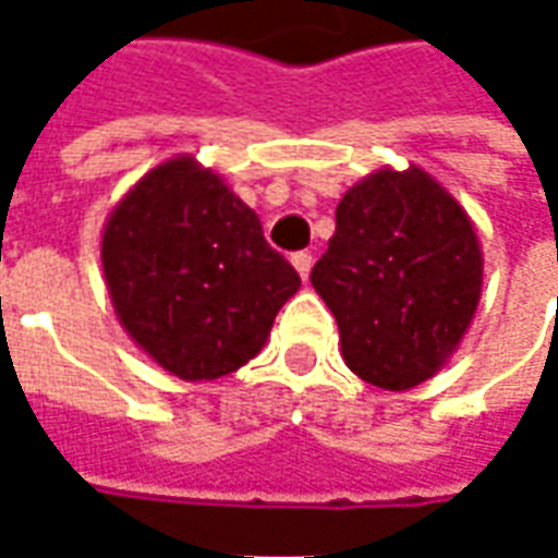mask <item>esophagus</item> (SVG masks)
Returning a JSON list of instances; mask_svg holds the SVG:
<instances>
[{
    "label": "esophagus",
    "mask_w": 558,
    "mask_h": 558,
    "mask_svg": "<svg viewBox=\"0 0 558 558\" xmlns=\"http://www.w3.org/2000/svg\"><path fill=\"white\" fill-rule=\"evenodd\" d=\"M291 264H294V269L301 272V279H307L313 267V254L311 251H294V254H291Z\"/></svg>",
    "instance_id": "1"
}]
</instances>
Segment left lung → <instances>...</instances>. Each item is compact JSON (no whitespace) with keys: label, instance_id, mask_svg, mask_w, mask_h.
<instances>
[{"label":"left lung","instance_id":"left-lung-1","mask_svg":"<svg viewBox=\"0 0 558 558\" xmlns=\"http://www.w3.org/2000/svg\"><path fill=\"white\" fill-rule=\"evenodd\" d=\"M311 282L335 313L344 363L375 388L407 391L438 373L469 329L482 247L428 173L378 170L338 202Z\"/></svg>","mask_w":558,"mask_h":558}]
</instances>
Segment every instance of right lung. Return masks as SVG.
I'll list each match as a JSON object with an SVG mask.
<instances>
[{
	"mask_svg": "<svg viewBox=\"0 0 558 558\" xmlns=\"http://www.w3.org/2000/svg\"><path fill=\"white\" fill-rule=\"evenodd\" d=\"M101 267L123 329L185 381L245 366L301 286L257 214L192 158L126 192L105 226Z\"/></svg>",
	"mask_w": 558,
	"mask_h": 558,
	"instance_id": "obj_1",
	"label": "right lung"
}]
</instances>
